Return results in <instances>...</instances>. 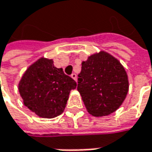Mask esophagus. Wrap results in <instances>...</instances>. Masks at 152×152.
Here are the masks:
<instances>
[{
	"mask_svg": "<svg viewBox=\"0 0 152 152\" xmlns=\"http://www.w3.org/2000/svg\"><path fill=\"white\" fill-rule=\"evenodd\" d=\"M71 77H72V79L75 80V81H77V74H76V73H72Z\"/></svg>",
	"mask_w": 152,
	"mask_h": 152,
	"instance_id": "esophagus-1",
	"label": "esophagus"
}]
</instances>
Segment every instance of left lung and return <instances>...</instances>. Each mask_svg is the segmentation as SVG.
<instances>
[{
	"label": "left lung",
	"mask_w": 152,
	"mask_h": 152,
	"mask_svg": "<svg viewBox=\"0 0 152 152\" xmlns=\"http://www.w3.org/2000/svg\"><path fill=\"white\" fill-rule=\"evenodd\" d=\"M128 88L124 66L109 53L100 51L82 61L77 90L91 115L114 113L124 102Z\"/></svg>",
	"instance_id": "left-lung-1"
}]
</instances>
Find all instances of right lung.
I'll return each mask as SVG.
<instances>
[{
  "label": "right lung",
  "mask_w": 152,
  "mask_h": 152,
  "mask_svg": "<svg viewBox=\"0 0 152 152\" xmlns=\"http://www.w3.org/2000/svg\"><path fill=\"white\" fill-rule=\"evenodd\" d=\"M77 83L54 66L52 59L41 57L31 64L19 83L25 106L42 118H55L65 110L71 90Z\"/></svg>",
  "instance_id": "add662e5"
}]
</instances>
